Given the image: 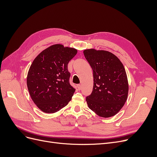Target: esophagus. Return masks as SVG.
Returning a JSON list of instances; mask_svg holds the SVG:
<instances>
[{"instance_id":"1","label":"esophagus","mask_w":157,"mask_h":157,"mask_svg":"<svg viewBox=\"0 0 157 157\" xmlns=\"http://www.w3.org/2000/svg\"><path fill=\"white\" fill-rule=\"evenodd\" d=\"M81 88H82L81 84H78V86H77V88H78V90H81Z\"/></svg>"}]
</instances>
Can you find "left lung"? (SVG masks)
<instances>
[{"mask_svg":"<svg viewBox=\"0 0 157 157\" xmlns=\"http://www.w3.org/2000/svg\"><path fill=\"white\" fill-rule=\"evenodd\" d=\"M83 53L94 76L92 92L86 99L88 107L101 117L115 116L128 98L129 86L124 65L109 51L91 48Z\"/></svg>","mask_w":157,"mask_h":157,"instance_id":"8db88e82","label":"left lung"}]
</instances>
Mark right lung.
<instances>
[{"instance_id":"add662e5","label":"right lung","mask_w":157,"mask_h":157,"mask_svg":"<svg viewBox=\"0 0 157 157\" xmlns=\"http://www.w3.org/2000/svg\"><path fill=\"white\" fill-rule=\"evenodd\" d=\"M77 54V49L56 44L33 60L27 86L33 101L42 112H58L72 99L75 90L69 84L67 65Z\"/></svg>"}]
</instances>
